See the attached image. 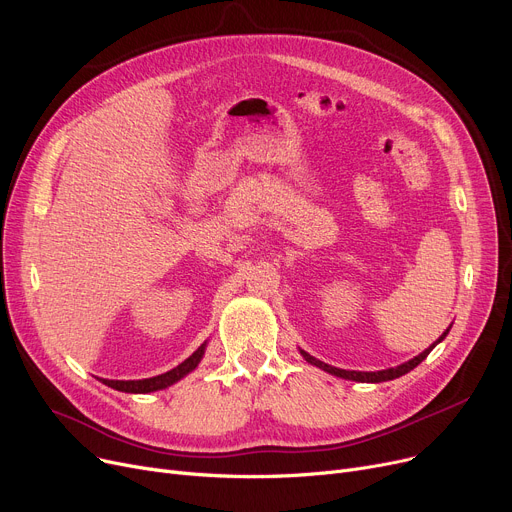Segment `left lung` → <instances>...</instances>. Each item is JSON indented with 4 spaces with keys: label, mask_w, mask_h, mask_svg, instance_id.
Instances as JSON below:
<instances>
[{
    "label": "left lung",
    "mask_w": 512,
    "mask_h": 512,
    "mask_svg": "<svg viewBox=\"0 0 512 512\" xmlns=\"http://www.w3.org/2000/svg\"><path fill=\"white\" fill-rule=\"evenodd\" d=\"M450 332V328L438 338V342L440 340H444L446 338V334ZM436 342V344H438ZM436 344H432L429 348H425V351L421 353V355H417L415 359H411V361H407V363H402V365H398V367H390V369H384V371H346V369H338V367H332V365H328V363H321V361H317L315 357H311L309 353H305V351H301V355L305 357V361L307 363H311V365H315V367H319V369H324V371H328V373H332V375H336V378H344V380H353V382H369V384H380V382H388V380H396V378H400V375H405V373H409L411 369H415L429 353H432V348L436 346Z\"/></svg>",
    "instance_id": "left-lung-1"
}]
</instances>
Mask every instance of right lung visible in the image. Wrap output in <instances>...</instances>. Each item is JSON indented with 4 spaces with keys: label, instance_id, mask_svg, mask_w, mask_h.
I'll list each match as a JSON object with an SVG mask.
<instances>
[{
    "label": "right lung",
    "instance_id": "1",
    "mask_svg": "<svg viewBox=\"0 0 512 512\" xmlns=\"http://www.w3.org/2000/svg\"><path fill=\"white\" fill-rule=\"evenodd\" d=\"M205 353V344H201L197 351L188 357L186 361H182L178 367L161 373V375H155V378H147V380H101L105 386H110L114 390H120V392H130V394H145V392H155V390H164L168 386H172L174 382H178L180 378H184L186 373H191L201 357Z\"/></svg>",
    "mask_w": 512,
    "mask_h": 512
}]
</instances>
